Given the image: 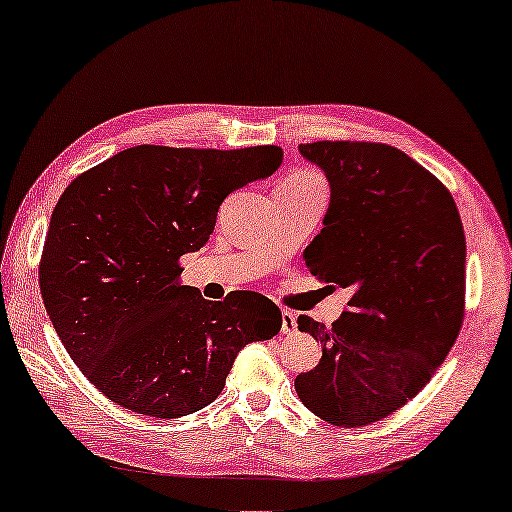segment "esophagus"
<instances>
[{
	"label": "esophagus",
	"mask_w": 512,
	"mask_h": 512,
	"mask_svg": "<svg viewBox=\"0 0 512 512\" xmlns=\"http://www.w3.org/2000/svg\"><path fill=\"white\" fill-rule=\"evenodd\" d=\"M281 320H283V324H281L283 333L292 335V333L297 331V320H295V315H292L290 311H283V313H281Z\"/></svg>",
	"instance_id": "obj_1"
}]
</instances>
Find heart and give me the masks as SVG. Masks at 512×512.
Segmentation results:
<instances>
[{
    "instance_id": "obj_1",
    "label": "heart",
    "mask_w": 512,
    "mask_h": 512,
    "mask_svg": "<svg viewBox=\"0 0 512 512\" xmlns=\"http://www.w3.org/2000/svg\"><path fill=\"white\" fill-rule=\"evenodd\" d=\"M279 186H288V188H313V186H324V181L320 174H315L313 170H295L290 172L286 179H283Z\"/></svg>"
}]
</instances>
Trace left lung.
Here are the masks:
<instances>
[{
    "mask_svg": "<svg viewBox=\"0 0 512 512\" xmlns=\"http://www.w3.org/2000/svg\"><path fill=\"white\" fill-rule=\"evenodd\" d=\"M299 152L331 186L306 265L354 295L331 326L297 320L322 342V358L295 390L324 422L356 429L413 399L454 347L465 317V231L451 192L397 147L320 140Z\"/></svg>",
    "mask_w": 512,
    "mask_h": 512,
    "instance_id": "obj_1",
    "label": "left lung"
}]
</instances>
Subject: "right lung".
Here are the masks:
<instances>
[{"mask_svg":"<svg viewBox=\"0 0 512 512\" xmlns=\"http://www.w3.org/2000/svg\"><path fill=\"white\" fill-rule=\"evenodd\" d=\"M281 147L138 145L79 174L58 199L40 258V295L67 354L117 406L174 420L220 395L238 351L281 331L263 295L208 301L181 286L222 201L270 177Z\"/></svg>","mask_w":512,"mask_h":512,"instance_id":"1","label":"right lung"}]
</instances>
